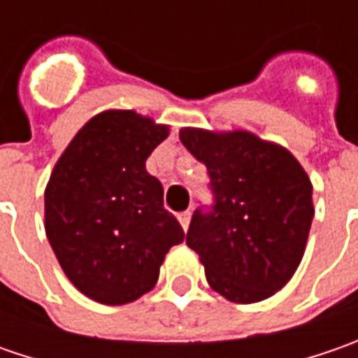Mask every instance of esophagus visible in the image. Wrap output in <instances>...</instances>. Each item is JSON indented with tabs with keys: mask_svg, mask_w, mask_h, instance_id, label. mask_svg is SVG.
Returning a JSON list of instances; mask_svg holds the SVG:
<instances>
[{
	"mask_svg": "<svg viewBox=\"0 0 358 358\" xmlns=\"http://www.w3.org/2000/svg\"><path fill=\"white\" fill-rule=\"evenodd\" d=\"M189 221H191V211H183V213H179V223H181L183 231L189 229Z\"/></svg>",
	"mask_w": 358,
	"mask_h": 358,
	"instance_id": "obj_1",
	"label": "esophagus"
}]
</instances>
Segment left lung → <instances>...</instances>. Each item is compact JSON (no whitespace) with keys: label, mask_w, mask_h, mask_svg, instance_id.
I'll return each instance as SVG.
<instances>
[{"label":"left lung","mask_w":358,"mask_h":358,"mask_svg":"<svg viewBox=\"0 0 358 358\" xmlns=\"http://www.w3.org/2000/svg\"><path fill=\"white\" fill-rule=\"evenodd\" d=\"M179 139L211 179L213 207L195 209L187 245L211 289L233 303H257L282 289L305 255L313 185L291 151L249 131L185 127Z\"/></svg>","instance_id":"left-lung-1"}]
</instances>
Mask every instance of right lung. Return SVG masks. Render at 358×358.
<instances>
[{"mask_svg": "<svg viewBox=\"0 0 358 358\" xmlns=\"http://www.w3.org/2000/svg\"><path fill=\"white\" fill-rule=\"evenodd\" d=\"M169 135L131 109L90 119L57 159L45 187V233L63 273L85 296L127 305L149 293L185 233L145 169Z\"/></svg>", "mask_w": 358, "mask_h": 358, "instance_id": "1", "label": "right lung"}]
</instances>
